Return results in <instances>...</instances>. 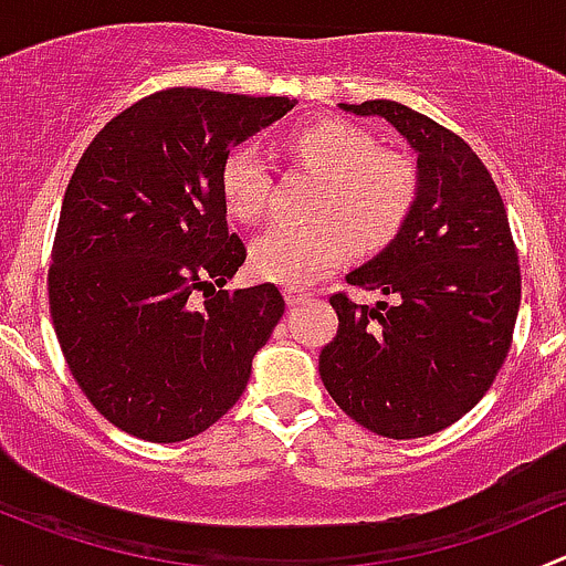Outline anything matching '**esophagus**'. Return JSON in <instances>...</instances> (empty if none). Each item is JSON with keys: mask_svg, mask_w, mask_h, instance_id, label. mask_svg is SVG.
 <instances>
[{"mask_svg": "<svg viewBox=\"0 0 566 566\" xmlns=\"http://www.w3.org/2000/svg\"><path fill=\"white\" fill-rule=\"evenodd\" d=\"M284 301H287V306H298L310 301V293H304L301 287H284Z\"/></svg>", "mask_w": 566, "mask_h": 566, "instance_id": "obj_1", "label": "esophagus"}]
</instances>
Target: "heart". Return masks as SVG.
<instances>
[{
    "label": "heart",
    "mask_w": 566,
    "mask_h": 566,
    "mask_svg": "<svg viewBox=\"0 0 566 566\" xmlns=\"http://www.w3.org/2000/svg\"><path fill=\"white\" fill-rule=\"evenodd\" d=\"M287 150L319 175L312 219L304 227L279 224L249 249V265L265 282L304 287L334 271L350 254L386 249L419 199V175L405 156L378 150L367 130L339 119H317L290 134ZM227 213L256 224L271 199V169L254 147H232L219 167Z\"/></svg>",
    "instance_id": "heart-1"
}]
</instances>
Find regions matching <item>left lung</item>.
Masks as SVG:
<instances>
[{
    "instance_id": "left-lung-1",
    "label": "left lung",
    "mask_w": 566,
    "mask_h": 566,
    "mask_svg": "<svg viewBox=\"0 0 566 566\" xmlns=\"http://www.w3.org/2000/svg\"><path fill=\"white\" fill-rule=\"evenodd\" d=\"M384 117L416 153L419 199L399 235L347 284L391 304L331 295L339 317L319 378L350 419L384 438L432 436L488 394L512 345L521 265L504 199L458 134L397 104H339Z\"/></svg>"
}]
</instances>
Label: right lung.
Returning <instances> with one entry per match:
<instances>
[{"mask_svg": "<svg viewBox=\"0 0 566 566\" xmlns=\"http://www.w3.org/2000/svg\"><path fill=\"white\" fill-rule=\"evenodd\" d=\"M293 106L161 90L106 123L67 182L51 319L78 389L128 436L177 443L216 424L284 315L276 284L224 290L247 247L227 227L219 167Z\"/></svg>", "mask_w": 566, "mask_h": 566, "instance_id": "1", "label": "right lung"}]
</instances>
